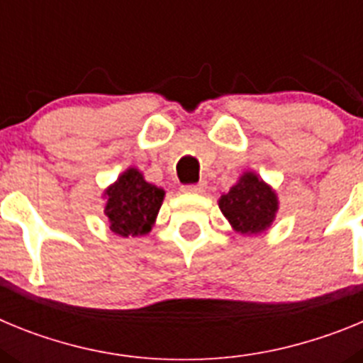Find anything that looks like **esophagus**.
I'll return each instance as SVG.
<instances>
[{"instance_id": "34e87169", "label": "esophagus", "mask_w": 363, "mask_h": 363, "mask_svg": "<svg viewBox=\"0 0 363 363\" xmlns=\"http://www.w3.org/2000/svg\"><path fill=\"white\" fill-rule=\"evenodd\" d=\"M205 187H207V184H205V182H200V184L184 185V187H182V191L191 192V194H201V192H205Z\"/></svg>"}]
</instances>
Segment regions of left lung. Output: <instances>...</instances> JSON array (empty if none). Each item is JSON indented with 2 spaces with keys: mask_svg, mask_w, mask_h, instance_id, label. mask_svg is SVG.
<instances>
[{
  "mask_svg": "<svg viewBox=\"0 0 363 363\" xmlns=\"http://www.w3.org/2000/svg\"><path fill=\"white\" fill-rule=\"evenodd\" d=\"M218 205L236 233L259 234L274 221L278 196L255 172H245L229 192L221 194Z\"/></svg>",
  "mask_w": 363,
  "mask_h": 363,
  "instance_id": "obj_1",
  "label": "left lung"
}]
</instances>
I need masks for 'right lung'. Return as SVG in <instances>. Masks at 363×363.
I'll list each match as a JSON object with an SVG mask.
<instances>
[{
  "label": "right lung",
  "mask_w": 363,
  "mask_h": 363,
  "mask_svg": "<svg viewBox=\"0 0 363 363\" xmlns=\"http://www.w3.org/2000/svg\"><path fill=\"white\" fill-rule=\"evenodd\" d=\"M105 214L111 230L121 238L142 236L152 229L165 191L145 182L138 169L130 167L105 191Z\"/></svg>",
  "instance_id": "1"
}]
</instances>
